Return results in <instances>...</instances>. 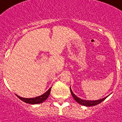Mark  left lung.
<instances>
[{
    "instance_id": "left-lung-1",
    "label": "left lung",
    "mask_w": 122,
    "mask_h": 122,
    "mask_svg": "<svg viewBox=\"0 0 122 122\" xmlns=\"http://www.w3.org/2000/svg\"><path fill=\"white\" fill-rule=\"evenodd\" d=\"M70 91H71V94H72V97H73L74 100H75L77 103H79V104H81V105H84V106H87V107L94 106V105H97V104H100L101 102H102V101H104V100L107 98V97H104L103 98V99H99V100H96V101H86V100H83V99H80L79 97H77L75 94H74L73 92H72V90H71V87H70ZM107 97H108V96H107Z\"/></svg>"
}]
</instances>
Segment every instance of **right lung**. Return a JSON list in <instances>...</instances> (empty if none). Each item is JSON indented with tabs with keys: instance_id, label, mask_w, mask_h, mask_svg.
Masks as SVG:
<instances>
[{
	"instance_id": "obj_1",
	"label": "right lung",
	"mask_w": 122,
	"mask_h": 122,
	"mask_svg": "<svg viewBox=\"0 0 122 122\" xmlns=\"http://www.w3.org/2000/svg\"><path fill=\"white\" fill-rule=\"evenodd\" d=\"M51 87L50 88L48 91L46 92L45 94H43L41 96H40L38 97H33V98H23L21 97L20 96H16L18 97L19 99L22 101L23 102H25V103H27V104H41L42 102H43L44 101H45L48 97V96H50V92H51Z\"/></svg>"
}]
</instances>
